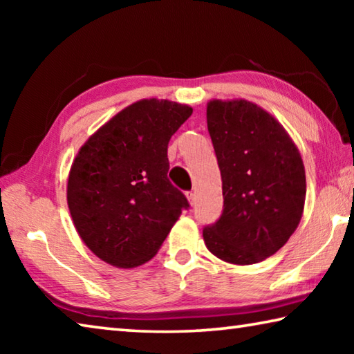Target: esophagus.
Returning a JSON list of instances; mask_svg holds the SVG:
<instances>
[{
    "label": "esophagus",
    "mask_w": 354,
    "mask_h": 354,
    "mask_svg": "<svg viewBox=\"0 0 354 354\" xmlns=\"http://www.w3.org/2000/svg\"><path fill=\"white\" fill-rule=\"evenodd\" d=\"M185 195H187V200H189L190 205H194L195 200H196V196H195V192H194V190H189L187 194H185Z\"/></svg>",
    "instance_id": "34e87169"
}]
</instances>
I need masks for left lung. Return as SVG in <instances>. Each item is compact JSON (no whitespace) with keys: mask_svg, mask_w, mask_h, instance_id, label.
Masks as SVG:
<instances>
[{"mask_svg":"<svg viewBox=\"0 0 354 354\" xmlns=\"http://www.w3.org/2000/svg\"><path fill=\"white\" fill-rule=\"evenodd\" d=\"M207 131L221 175L223 211L203 230L221 261L248 266L289 241L306 198L295 143L270 113L245 100L211 101Z\"/></svg>","mask_w":354,"mask_h":354,"instance_id":"1","label":"left lung"}]
</instances>
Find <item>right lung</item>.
I'll return each mask as SVG.
<instances>
[{
	"label": "right lung",
	"mask_w": 354,
	"mask_h": 354,
	"mask_svg": "<svg viewBox=\"0 0 354 354\" xmlns=\"http://www.w3.org/2000/svg\"><path fill=\"white\" fill-rule=\"evenodd\" d=\"M192 107L142 100L100 128L71 165L67 200L84 243L100 259L131 268L158 253L190 205L167 178L171 136Z\"/></svg>",
	"instance_id": "1"
}]
</instances>
